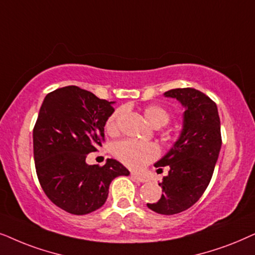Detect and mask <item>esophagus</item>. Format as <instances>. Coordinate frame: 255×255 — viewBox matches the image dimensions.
Returning <instances> with one entry per match:
<instances>
[{
  "instance_id": "34e87169",
  "label": "esophagus",
  "mask_w": 255,
  "mask_h": 255,
  "mask_svg": "<svg viewBox=\"0 0 255 255\" xmlns=\"http://www.w3.org/2000/svg\"><path fill=\"white\" fill-rule=\"evenodd\" d=\"M131 178L135 179V181L140 182V183H145V182L148 181V179L145 178V177H143V176H138L136 174H131Z\"/></svg>"
}]
</instances>
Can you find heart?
<instances>
[{
	"label": "heart",
	"instance_id": "heart-1",
	"mask_svg": "<svg viewBox=\"0 0 255 255\" xmlns=\"http://www.w3.org/2000/svg\"><path fill=\"white\" fill-rule=\"evenodd\" d=\"M124 112L122 110L115 111L108 118L106 127L107 129L114 133L118 130L119 120ZM144 118L152 127H163L170 121V114L164 107L158 105H151L145 107ZM113 154L119 161L131 169H141L154 161L159 154V149L156 144L150 142H137L134 140H122L113 145Z\"/></svg>",
	"mask_w": 255,
	"mask_h": 255
}]
</instances>
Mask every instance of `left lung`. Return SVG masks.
Here are the masks:
<instances>
[{"mask_svg": "<svg viewBox=\"0 0 255 255\" xmlns=\"http://www.w3.org/2000/svg\"><path fill=\"white\" fill-rule=\"evenodd\" d=\"M164 97L174 98L184 107L182 130L170 150L155 163L156 168L168 165L169 172L158 183L163 191L159 201L147 206L170 216L192 206L208 188L222 135L218 108L206 94L186 87L168 91Z\"/></svg>", "mask_w": 255, "mask_h": 255, "instance_id": "1", "label": "left lung"}]
</instances>
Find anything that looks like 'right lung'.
<instances>
[{
	"instance_id": "1",
	"label": "right lung",
	"mask_w": 255,
	"mask_h": 255,
	"mask_svg": "<svg viewBox=\"0 0 255 255\" xmlns=\"http://www.w3.org/2000/svg\"><path fill=\"white\" fill-rule=\"evenodd\" d=\"M107 101L78 86H65L44 98L33 128V158L38 181L53 204L72 215H87L106 202L110 184L129 171L117 159L104 167L86 163L104 137L113 114Z\"/></svg>"
}]
</instances>
